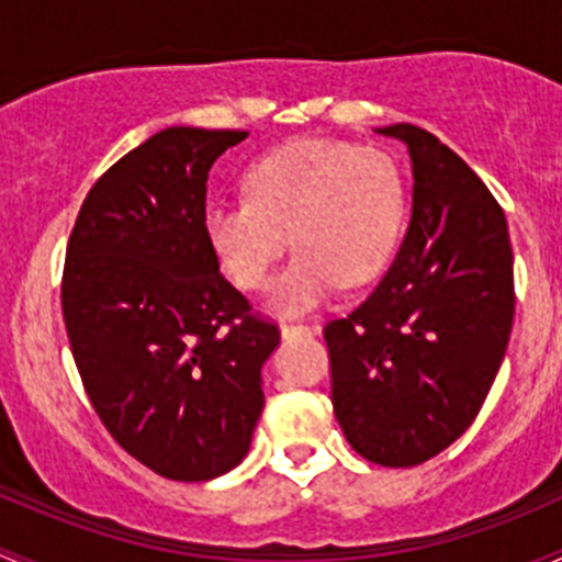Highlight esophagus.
I'll return each instance as SVG.
<instances>
[{
	"label": "esophagus",
	"mask_w": 562,
	"mask_h": 562,
	"mask_svg": "<svg viewBox=\"0 0 562 562\" xmlns=\"http://www.w3.org/2000/svg\"><path fill=\"white\" fill-rule=\"evenodd\" d=\"M314 333H316L314 324H300V322H283L281 324L283 338H308V335H314Z\"/></svg>",
	"instance_id": "1"
}]
</instances>
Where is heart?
Wrapping results in <instances>:
<instances>
[{
    "instance_id": "b5f03b06",
    "label": "heart",
    "mask_w": 562,
    "mask_h": 562,
    "mask_svg": "<svg viewBox=\"0 0 562 562\" xmlns=\"http://www.w3.org/2000/svg\"><path fill=\"white\" fill-rule=\"evenodd\" d=\"M243 189V200L207 207V243L235 286L259 292L292 238L297 254L270 294L279 314L316 308L340 281H373L406 224V181L395 156L349 140L283 143L248 167Z\"/></svg>"
}]
</instances>
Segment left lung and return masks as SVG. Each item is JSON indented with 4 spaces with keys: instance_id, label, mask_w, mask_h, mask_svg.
Masks as SVG:
<instances>
[{
    "instance_id": "8db88e82",
    "label": "left lung",
    "mask_w": 562,
    "mask_h": 562,
    "mask_svg": "<svg viewBox=\"0 0 562 562\" xmlns=\"http://www.w3.org/2000/svg\"><path fill=\"white\" fill-rule=\"evenodd\" d=\"M414 207L395 262L349 316L324 324L333 408L357 454L422 465L471 427L514 324V254L482 178L414 124Z\"/></svg>"
}]
</instances>
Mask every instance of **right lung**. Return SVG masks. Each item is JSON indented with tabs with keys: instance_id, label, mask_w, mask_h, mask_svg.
<instances>
[{
	"instance_id": "1",
	"label": "right lung",
	"mask_w": 562,
	"mask_h": 562,
	"mask_svg": "<svg viewBox=\"0 0 562 562\" xmlns=\"http://www.w3.org/2000/svg\"><path fill=\"white\" fill-rule=\"evenodd\" d=\"M246 137H148L91 187L67 243L61 314L86 395L115 443L172 482L246 457L281 340L218 273L205 235L207 172Z\"/></svg>"
}]
</instances>
